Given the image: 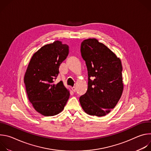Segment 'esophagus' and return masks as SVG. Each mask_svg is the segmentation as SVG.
Masks as SVG:
<instances>
[{"label": "esophagus", "mask_w": 151, "mask_h": 151, "mask_svg": "<svg viewBox=\"0 0 151 151\" xmlns=\"http://www.w3.org/2000/svg\"><path fill=\"white\" fill-rule=\"evenodd\" d=\"M71 89H72V90L73 91H74V92H75V91H76V88H75V87H72V88H71Z\"/></svg>", "instance_id": "34e87169"}]
</instances>
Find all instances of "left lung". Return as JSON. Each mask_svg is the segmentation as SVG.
<instances>
[{
  "instance_id": "8db88e82",
  "label": "left lung",
  "mask_w": 151,
  "mask_h": 151,
  "mask_svg": "<svg viewBox=\"0 0 151 151\" xmlns=\"http://www.w3.org/2000/svg\"><path fill=\"white\" fill-rule=\"evenodd\" d=\"M81 55L87 67L88 90L79 98L82 108L88 115L103 116L114 109L123 91L121 61L97 39L81 43Z\"/></svg>"
}]
</instances>
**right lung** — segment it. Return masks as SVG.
Instances as JSON below:
<instances>
[{"label":"right lung","instance_id":"right-lung-1","mask_svg":"<svg viewBox=\"0 0 151 151\" xmlns=\"http://www.w3.org/2000/svg\"><path fill=\"white\" fill-rule=\"evenodd\" d=\"M68 54V45L56 40L41 47L29 63L24 78L27 95L35 111L42 115L58 114L69 98V90L63 82L54 81Z\"/></svg>","mask_w":151,"mask_h":151}]
</instances>
